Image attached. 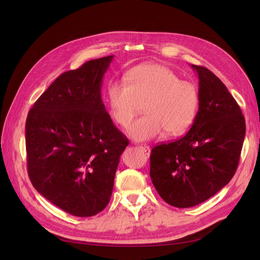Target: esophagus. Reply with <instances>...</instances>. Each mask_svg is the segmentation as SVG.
Wrapping results in <instances>:
<instances>
[{
    "instance_id": "esophagus-1",
    "label": "esophagus",
    "mask_w": 260,
    "mask_h": 260,
    "mask_svg": "<svg viewBox=\"0 0 260 260\" xmlns=\"http://www.w3.org/2000/svg\"><path fill=\"white\" fill-rule=\"evenodd\" d=\"M139 147L142 149V151L146 154V155H149L151 154V148H149V146L148 145H143V144H141V145H139Z\"/></svg>"
}]
</instances>
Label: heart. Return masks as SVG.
Wrapping results in <instances>:
<instances>
[{"label": "heart", "mask_w": 260, "mask_h": 260, "mask_svg": "<svg viewBox=\"0 0 260 260\" xmlns=\"http://www.w3.org/2000/svg\"><path fill=\"white\" fill-rule=\"evenodd\" d=\"M106 96L112 118L122 128L129 127L139 105L144 104L145 115L128 132L136 141L158 138L165 131L182 135L194 122L201 103L195 83L180 80L174 70L155 62L132 68L125 82H109Z\"/></svg>", "instance_id": "b5f03b06"}]
</instances>
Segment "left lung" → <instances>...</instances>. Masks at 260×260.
<instances>
[{
  "label": "left lung",
  "mask_w": 260,
  "mask_h": 260,
  "mask_svg": "<svg viewBox=\"0 0 260 260\" xmlns=\"http://www.w3.org/2000/svg\"><path fill=\"white\" fill-rule=\"evenodd\" d=\"M199 75L201 103L186 135L153 147L152 182L169 205L187 208L205 202L230 182L239 166L245 118L237 101L206 67Z\"/></svg>",
  "instance_id": "obj_1"
}]
</instances>
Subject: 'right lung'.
Returning a JSON list of instances; mask_svg holds the SVG:
<instances>
[{"mask_svg":"<svg viewBox=\"0 0 260 260\" xmlns=\"http://www.w3.org/2000/svg\"><path fill=\"white\" fill-rule=\"evenodd\" d=\"M111 56L61 74L42 93L26 121L31 183L55 206L91 217L111 200L119 158L129 141L101 99Z\"/></svg>","mask_w":260,"mask_h":260,"instance_id":"right-lung-1","label":"right lung"}]
</instances>
